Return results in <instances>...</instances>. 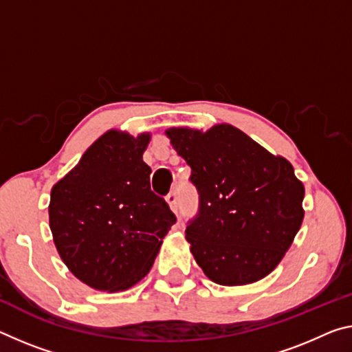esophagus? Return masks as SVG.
I'll list each match as a JSON object with an SVG mask.
<instances>
[{"label":"esophagus","instance_id":"1","mask_svg":"<svg viewBox=\"0 0 352 352\" xmlns=\"http://www.w3.org/2000/svg\"><path fill=\"white\" fill-rule=\"evenodd\" d=\"M166 200H167V204H169L170 210L174 211V213H178V197H177V192L172 191V192L167 194Z\"/></svg>","mask_w":352,"mask_h":352}]
</instances>
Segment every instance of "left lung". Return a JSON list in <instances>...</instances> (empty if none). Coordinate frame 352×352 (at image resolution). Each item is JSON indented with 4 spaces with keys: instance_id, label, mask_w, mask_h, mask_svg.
I'll return each instance as SVG.
<instances>
[{
    "instance_id": "1",
    "label": "left lung",
    "mask_w": 352,
    "mask_h": 352,
    "mask_svg": "<svg viewBox=\"0 0 352 352\" xmlns=\"http://www.w3.org/2000/svg\"><path fill=\"white\" fill-rule=\"evenodd\" d=\"M166 135L199 192L186 239L205 276L226 287L266 277L304 219L305 191L292 163L228 124L205 133L169 128Z\"/></svg>"
}]
</instances>
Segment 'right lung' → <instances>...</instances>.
Segmentation results:
<instances>
[{
	"label": "right lung",
	"instance_id": "right-lung-1",
	"mask_svg": "<svg viewBox=\"0 0 352 352\" xmlns=\"http://www.w3.org/2000/svg\"><path fill=\"white\" fill-rule=\"evenodd\" d=\"M148 142L150 133L109 130L52 189L54 246L72 274L100 292H124L146 277L177 221L150 189Z\"/></svg>",
	"mask_w": 352,
	"mask_h": 352
}]
</instances>
